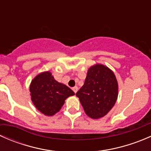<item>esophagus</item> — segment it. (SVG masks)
<instances>
[{
	"instance_id": "obj_1",
	"label": "esophagus",
	"mask_w": 151,
	"mask_h": 151,
	"mask_svg": "<svg viewBox=\"0 0 151 151\" xmlns=\"http://www.w3.org/2000/svg\"><path fill=\"white\" fill-rule=\"evenodd\" d=\"M72 90H73V91H74V93H77V91H78V88H77V86H75V87H74V88H72Z\"/></svg>"
}]
</instances>
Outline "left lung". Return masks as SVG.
<instances>
[{
  "mask_svg": "<svg viewBox=\"0 0 151 151\" xmlns=\"http://www.w3.org/2000/svg\"><path fill=\"white\" fill-rule=\"evenodd\" d=\"M118 85L114 73L104 65L88 69L83 86L76 96L80 99L85 113L93 119L104 116L118 98Z\"/></svg>",
  "mask_w": 151,
  "mask_h": 151,
  "instance_id": "8db88e82",
  "label": "left lung"
}]
</instances>
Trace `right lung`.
I'll use <instances>...</instances> for the list:
<instances>
[{
	"mask_svg": "<svg viewBox=\"0 0 151 151\" xmlns=\"http://www.w3.org/2000/svg\"><path fill=\"white\" fill-rule=\"evenodd\" d=\"M30 91L36 107L48 116L58 112L67 97L74 95L72 90L56 81L49 71L41 73L32 80Z\"/></svg>",
	"mask_w": 151,
	"mask_h": 151,
	"instance_id": "right-lung-1",
	"label": "right lung"
}]
</instances>
